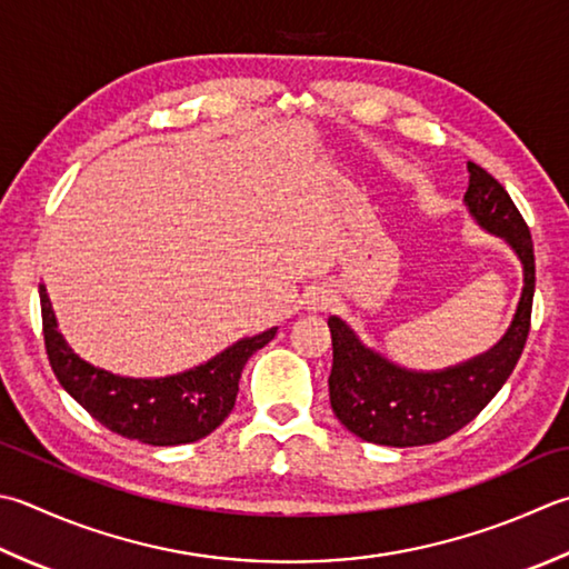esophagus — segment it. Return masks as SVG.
Segmentation results:
<instances>
[{
	"mask_svg": "<svg viewBox=\"0 0 569 569\" xmlns=\"http://www.w3.org/2000/svg\"><path fill=\"white\" fill-rule=\"evenodd\" d=\"M316 306H322V303H320V300H313V308H316Z\"/></svg>",
	"mask_w": 569,
	"mask_h": 569,
	"instance_id": "1",
	"label": "esophagus"
}]
</instances>
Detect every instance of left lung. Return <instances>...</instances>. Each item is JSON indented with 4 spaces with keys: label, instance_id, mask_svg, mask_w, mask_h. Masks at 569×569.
I'll return each mask as SVG.
<instances>
[{
    "label": "left lung",
    "instance_id": "1",
    "mask_svg": "<svg viewBox=\"0 0 569 569\" xmlns=\"http://www.w3.org/2000/svg\"><path fill=\"white\" fill-rule=\"evenodd\" d=\"M463 202L478 224L503 237L518 253L526 286L516 318L500 342L478 358L439 372H415L365 348L338 316H330V405L340 425L365 441L405 449L451 437L498 395L526 348L536 293L530 229L503 184L476 162H469Z\"/></svg>",
    "mask_w": 569,
    "mask_h": 569
}]
</instances>
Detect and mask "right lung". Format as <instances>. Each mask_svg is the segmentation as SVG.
<instances>
[{
	"instance_id": "add662e5",
	"label": "right lung",
	"mask_w": 569,
	"mask_h": 569,
	"mask_svg": "<svg viewBox=\"0 0 569 569\" xmlns=\"http://www.w3.org/2000/svg\"><path fill=\"white\" fill-rule=\"evenodd\" d=\"M43 345L56 380L106 429L150 447H177L204 439L237 402L241 370L276 330L243 338L217 358L172 377L132 380L78 358L56 326L47 288L39 286Z\"/></svg>"
}]
</instances>
